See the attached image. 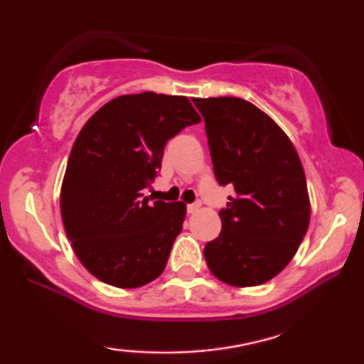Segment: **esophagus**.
<instances>
[{"label": "esophagus", "instance_id": "esophagus-1", "mask_svg": "<svg viewBox=\"0 0 364 364\" xmlns=\"http://www.w3.org/2000/svg\"><path fill=\"white\" fill-rule=\"evenodd\" d=\"M198 208H200V202H196V203H188L187 205V212L188 213H196Z\"/></svg>", "mask_w": 364, "mask_h": 364}]
</instances>
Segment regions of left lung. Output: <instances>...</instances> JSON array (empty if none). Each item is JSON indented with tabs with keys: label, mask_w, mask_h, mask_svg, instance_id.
<instances>
[{
	"label": "left lung",
	"mask_w": 364,
	"mask_h": 364,
	"mask_svg": "<svg viewBox=\"0 0 364 364\" xmlns=\"http://www.w3.org/2000/svg\"><path fill=\"white\" fill-rule=\"evenodd\" d=\"M205 121L213 172L235 196L218 212L222 232L203 255L232 287H257L285 268L310 225L305 171L273 119L240 97H193Z\"/></svg>",
	"instance_id": "left-lung-1"
}]
</instances>
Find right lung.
Returning <instances> with one entry per match:
<instances>
[{"instance_id":"add662e5","label":"right lung","mask_w":364,"mask_h":364,"mask_svg":"<svg viewBox=\"0 0 364 364\" xmlns=\"http://www.w3.org/2000/svg\"><path fill=\"white\" fill-rule=\"evenodd\" d=\"M200 122L186 96L124 94L99 109L74 141L61 186L64 230L97 280L139 288L161 275L186 218L183 202H149L164 147Z\"/></svg>"}]
</instances>
